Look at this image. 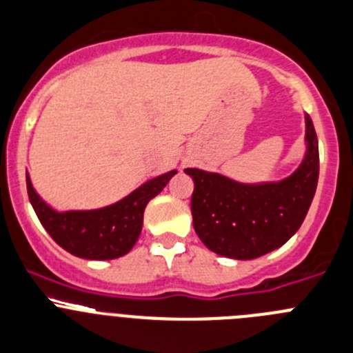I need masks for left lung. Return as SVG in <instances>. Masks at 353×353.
<instances>
[{"mask_svg": "<svg viewBox=\"0 0 353 353\" xmlns=\"http://www.w3.org/2000/svg\"><path fill=\"white\" fill-rule=\"evenodd\" d=\"M305 121V159L281 182L246 185L223 174L187 168L194 180V230L208 250L234 260H253L281 248L300 229L319 180L317 135L310 116Z\"/></svg>", "mask_w": 353, "mask_h": 353, "instance_id": "obj_1", "label": "left lung"}]
</instances>
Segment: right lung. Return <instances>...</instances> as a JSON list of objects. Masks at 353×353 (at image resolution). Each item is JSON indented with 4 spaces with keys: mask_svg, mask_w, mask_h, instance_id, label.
<instances>
[{
    "mask_svg": "<svg viewBox=\"0 0 353 353\" xmlns=\"http://www.w3.org/2000/svg\"><path fill=\"white\" fill-rule=\"evenodd\" d=\"M176 171H168L133 190L119 203L100 210L63 211L50 208L32 189L29 174L28 194L39 221L52 239L70 254L86 260H114L135 246L143 225V210L166 187Z\"/></svg>",
    "mask_w": 353,
    "mask_h": 353,
    "instance_id": "add662e5",
    "label": "right lung"
}]
</instances>
